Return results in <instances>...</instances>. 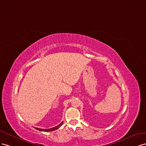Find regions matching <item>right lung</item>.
<instances>
[{"label": "right lung", "instance_id": "add662e5", "mask_svg": "<svg viewBox=\"0 0 146 146\" xmlns=\"http://www.w3.org/2000/svg\"><path fill=\"white\" fill-rule=\"evenodd\" d=\"M62 123H63V122H62L61 123H60L59 125H57L55 127H53L52 128H49V129H41V128H35L36 129V130H39V131H54L55 130H57V128H59L62 125Z\"/></svg>", "mask_w": 146, "mask_h": 146}]
</instances>
